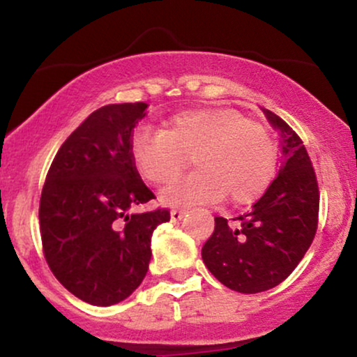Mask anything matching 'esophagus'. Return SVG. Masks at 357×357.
Returning a JSON list of instances; mask_svg holds the SVG:
<instances>
[{
  "instance_id": "esophagus-1",
  "label": "esophagus",
  "mask_w": 357,
  "mask_h": 357,
  "mask_svg": "<svg viewBox=\"0 0 357 357\" xmlns=\"http://www.w3.org/2000/svg\"><path fill=\"white\" fill-rule=\"evenodd\" d=\"M184 216H186V211L184 210H173L171 211V221H181Z\"/></svg>"
}]
</instances>
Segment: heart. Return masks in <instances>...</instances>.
I'll list each match as a JSON object with an SVG mask.
<instances>
[{
    "label": "heart",
    "mask_w": 357,
    "mask_h": 357,
    "mask_svg": "<svg viewBox=\"0 0 357 357\" xmlns=\"http://www.w3.org/2000/svg\"><path fill=\"white\" fill-rule=\"evenodd\" d=\"M130 158L139 176L154 184L174 181L192 159L198 171L161 192L169 206L225 196L235 204L253 203L268 190L278 166L267 127L228 107L184 110L165 122L162 132L139 127L130 139Z\"/></svg>",
    "instance_id": "heart-1"
}]
</instances>
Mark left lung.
<instances>
[{"instance_id": "1", "label": "left lung", "mask_w": 357, "mask_h": 357, "mask_svg": "<svg viewBox=\"0 0 357 357\" xmlns=\"http://www.w3.org/2000/svg\"><path fill=\"white\" fill-rule=\"evenodd\" d=\"M264 110L280 134L278 176L236 223L216 216L203 245L204 265L228 289L258 294L284 282L312 243L319 218V188L302 139L277 114Z\"/></svg>"}]
</instances>
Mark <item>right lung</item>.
<instances>
[{
  "mask_svg": "<svg viewBox=\"0 0 357 357\" xmlns=\"http://www.w3.org/2000/svg\"><path fill=\"white\" fill-rule=\"evenodd\" d=\"M147 104L97 109L53 159L40 199L43 253L56 280L87 304L124 301L144 280L151 236L169 211L132 213L154 198L130 158Z\"/></svg>",
  "mask_w": 357,
  "mask_h": 357,
  "instance_id": "obj_1",
  "label": "right lung"
}]
</instances>
